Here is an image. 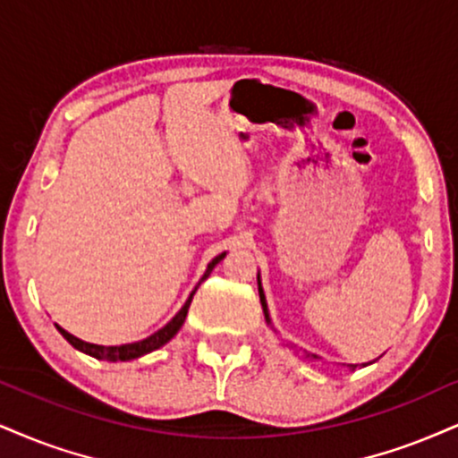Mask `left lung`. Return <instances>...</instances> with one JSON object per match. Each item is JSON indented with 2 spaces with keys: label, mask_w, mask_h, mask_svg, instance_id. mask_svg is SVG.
Segmentation results:
<instances>
[{
  "label": "left lung",
  "mask_w": 458,
  "mask_h": 458,
  "mask_svg": "<svg viewBox=\"0 0 458 458\" xmlns=\"http://www.w3.org/2000/svg\"><path fill=\"white\" fill-rule=\"evenodd\" d=\"M258 292H260V302H262V311H264V318H267V322L271 324V318H268V307H267V299H264V292H262V285H260V275H258ZM311 358H318V356H311ZM358 365H350V369H356ZM365 367V365H362Z\"/></svg>",
  "instance_id": "obj_1"
}]
</instances>
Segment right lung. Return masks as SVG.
<instances>
[{
  "label": "right lung",
  "mask_w": 458,
  "mask_h": 458,
  "mask_svg": "<svg viewBox=\"0 0 458 458\" xmlns=\"http://www.w3.org/2000/svg\"><path fill=\"white\" fill-rule=\"evenodd\" d=\"M224 256H225V253H219L217 258H213V260L208 262L207 271H205V275H202V279H200V282H198V285L205 282L208 275H211L213 268L217 267V264L224 260ZM198 285H196L194 290H191L190 299L185 301V305L181 307L179 313H176V316H174L173 319H170L166 327L159 328L157 333L151 335V337H147V339H142V341H136V344H123V345H96V344H87V341H81L79 337H74V335H70L68 330H64L62 327H57V330L64 335V339L68 341L70 345H74V348L79 350V352H85V354L98 358V360H108V362L134 360V358H140V356L148 354V352H153V350L162 348V345H166L168 341L173 339L176 333H179V328L183 327V322H185L187 310H190V302H191V299H194Z\"/></svg>",
  "instance_id": "obj_1"
}]
</instances>
